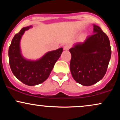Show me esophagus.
Returning a JSON list of instances; mask_svg holds the SVG:
<instances>
[{
    "label": "esophagus",
    "instance_id": "obj_1",
    "mask_svg": "<svg viewBox=\"0 0 120 120\" xmlns=\"http://www.w3.org/2000/svg\"><path fill=\"white\" fill-rule=\"evenodd\" d=\"M70 48H71V46H70L69 45H66L64 47V49L65 51H67Z\"/></svg>",
    "mask_w": 120,
    "mask_h": 120
}]
</instances>
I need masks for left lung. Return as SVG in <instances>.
<instances>
[{
  "label": "left lung",
  "mask_w": 120,
  "mask_h": 120,
  "mask_svg": "<svg viewBox=\"0 0 120 120\" xmlns=\"http://www.w3.org/2000/svg\"><path fill=\"white\" fill-rule=\"evenodd\" d=\"M94 33L69 49L71 75L74 80L83 86H91L101 80L111 59V45L107 34L95 25Z\"/></svg>",
  "instance_id": "obj_1"
}]
</instances>
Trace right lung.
Here are the masks:
<instances>
[{"instance_id": "right-lung-1", "label": "right lung", "mask_w": 120, "mask_h": 120, "mask_svg": "<svg viewBox=\"0 0 120 120\" xmlns=\"http://www.w3.org/2000/svg\"><path fill=\"white\" fill-rule=\"evenodd\" d=\"M31 26L23 27L12 40L8 50L10 68L16 77L28 86H35L46 81L54 65L61 56L63 48L47 52L37 61L25 60L20 53V42L25 31Z\"/></svg>"}]
</instances>
